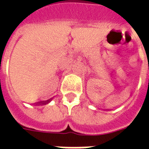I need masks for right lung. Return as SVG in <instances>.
Wrapping results in <instances>:
<instances>
[{
	"mask_svg": "<svg viewBox=\"0 0 149 149\" xmlns=\"http://www.w3.org/2000/svg\"><path fill=\"white\" fill-rule=\"evenodd\" d=\"M52 100V98L51 99H49V100H43V101H40V102H37V103H35L36 105H45V104H49L51 100Z\"/></svg>",
	"mask_w": 149,
	"mask_h": 149,
	"instance_id": "obj_1",
	"label": "right lung"
}]
</instances>
